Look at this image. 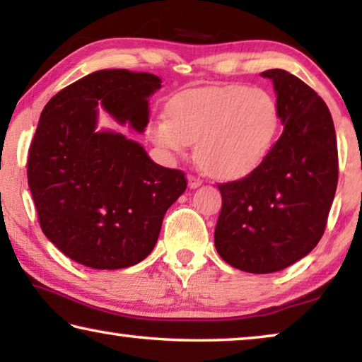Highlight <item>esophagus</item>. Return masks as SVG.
Returning <instances> with one entry per match:
<instances>
[{
	"label": "esophagus",
	"instance_id": "1",
	"mask_svg": "<svg viewBox=\"0 0 362 362\" xmlns=\"http://www.w3.org/2000/svg\"><path fill=\"white\" fill-rule=\"evenodd\" d=\"M199 185H202V179H198L195 175H188V187L197 188Z\"/></svg>",
	"mask_w": 362,
	"mask_h": 362
}]
</instances>
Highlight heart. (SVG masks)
Here are the masks:
<instances>
[{"instance_id": "heart-1", "label": "heart", "mask_w": 362, "mask_h": 362, "mask_svg": "<svg viewBox=\"0 0 362 362\" xmlns=\"http://www.w3.org/2000/svg\"><path fill=\"white\" fill-rule=\"evenodd\" d=\"M279 127L274 97L242 84L183 90L169 104L151 136L160 148L183 156L197 141L195 158L216 179H240L260 165Z\"/></svg>"}]
</instances>
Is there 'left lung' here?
I'll use <instances>...</instances> for the list:
<instances>
[{
    "mask_svg": "<svg viewBox=\"0 0 362 362\" xmlns=\"http://www.w3.org/2000/svg\"><path fill=\"white\" fill-rule=\"evenodd\" d=\"M262 76L274 84L283 134L249 175L219 183L214 229L221 258L257 274L288 268L319 244L338 183L335 127L322 97L284 69Z\"/></svg>",
    "mask_w": 362,
    "mask_h": 362,
    "instance_id": "left-lung-1",
    "label": "left lung"
}]
</instances>
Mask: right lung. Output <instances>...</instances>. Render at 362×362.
<instances>
[{
	"label": "right lung",
	"mask_w": 362,
	"mask_h": 362,
	"mask_svg": "<svg viewBox=\"0 0 362 362\" xmlns=\"http://www.w3.org/2000/svg\"><path fill=\"white\" fill-rule=\"evenodd\" d=\"M151 73L102 69L53 95L27 159V180L40 228L64 255L95 269L136 265L153 252L167 209L187 188L182 170L151 160L141 144L95 132L97 105L143 133Z\"/></svg>",
	"instance_id": "add662e5"
}]
</instances>
